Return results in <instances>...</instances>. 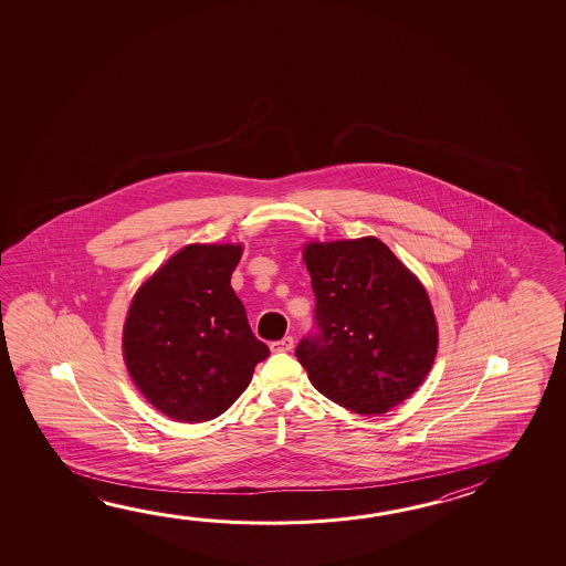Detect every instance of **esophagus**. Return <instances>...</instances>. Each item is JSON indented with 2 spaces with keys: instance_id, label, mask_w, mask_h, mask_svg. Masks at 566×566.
<instances>
[{
  "instance_id": "obj_1",
  "label": "esophagus",
  "mask_w": 566,
  "mask_h": 566,
  "mask_svg": "<svg viewBox=\"0 0 566 566\" xmlns=\"http://www.w3.org/2000/svg\"><path fill=\"white\" fill-rule=\"evenodd\" d=\"M270 349L274 353L292 352L294 349V337L286 335V337H282L279 342H272L270 343Z\"/></svg>"
}]
</instances>
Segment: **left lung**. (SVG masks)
<instances>
[{"mask_svg":"<svg viewBox=\"0 0 566 566\" xmlns=\"http://www.w3.org/2000/svg\"><path fill=\"white\" fill-rule=\"evenodd\" d=\"M314 332L296 357L315 389L359 415H382L424 380L438 347L427 290L385 242H312L304 251Z\"/></svg>","mask_w":566,"mask_h":566,"instance_id":"1","label":"left lung"}]
</instances>
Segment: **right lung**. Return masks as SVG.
Returning a JSON list of instances; mask_svg holds the SVG:
<instances>
[{"mask_svg":"<svg viewBox=\"0 0 566 566\" xmlns=\"http://www.w3.org/2000/svg\"><path fill=\"white\" fill-rule=\"evenodd\" d=\"M237 244H191L139 287L124 325V359L142 395L166 417L223 415L270 355L231 287Z\"/></svg>","mask_w":566,"mask_h":566,"instance_id":"add662e5","label":"right lung"}]
</instances>
